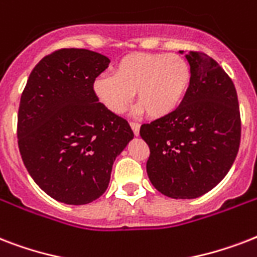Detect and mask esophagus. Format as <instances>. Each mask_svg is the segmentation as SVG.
Wrapping results in <instances>:
<instances>
[{"label":"esophagus","instance_id":"34e87169","mask_svg":"<svg viewBox=\"0 0 257 257\" xmlns=\"http://www.w3.org/2000/svg\"><path fill=\"white\" fill-rule=\"evenodd\" d=\"M131 128H132L133 133L139 136L140 135V124H137V122H131Z\"/></svg>","mask_w":257,"mask_h":257}]
</instances>
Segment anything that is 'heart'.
Instances as JSON below:
<instances>
[{
    "mask_svg": "<svg viewBox=\"0 0 257 257\" xmlns=\"http://www.w3.org/2000/svg\"><path fill=\"white\" fill-rule=\"evenodd\" d=\"M191 85V68L179 54L136 53L126 56L114 74H100L93 81L97 100L112 113L120 114L137 93L136 112L164 118L175 112Z\"/></svg>",
    "mask_w": 257,
    "mask_h": 257,
    "instance_id": "b5f03b06",
    "label": "heart"
}]
</instances>
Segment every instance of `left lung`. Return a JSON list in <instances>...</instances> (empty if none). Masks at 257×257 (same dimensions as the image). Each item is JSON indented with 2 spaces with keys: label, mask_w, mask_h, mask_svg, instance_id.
<instances>
[{
  "label": "left lung",
  "mask_w": 257,
  "mask_h": 257,
  "mask_svg": "<svg viewBox=\"0 0 257 257\" xmlns=\"http://www.w3.org/2000/svg\"><path fill=\"white\" fill-rule=\"evenodd\" d=\"M185 58L191 85L181 105L140 128L151 149L149 180L172 199H196L213 189L235 161L241 132L237 93L228 74L207 54L188 52Z\"/></svg>",
  "instance_id": "left-lung-1"
}]
</instances>
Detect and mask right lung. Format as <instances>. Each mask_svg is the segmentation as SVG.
<instances>
[{
    "label": "right lung",
    "mask_w": 257,
    "mask_h": 257,
    "mask_svg": "<svg viewBox=\"0 0 257 257\" xmlns=\"http://www.w3.org/2000/svg\"><path fill=\"white\" fill-rule=\"evenodd\" d=\"M109 60L61 49L34 66L18 109V148L38 187L57 201L84 205L109 185L116 157L133 140L128 121L98 102L93 81Z\"/></svg>",
    "instance_id": "obj_1"
}]
</instances>
